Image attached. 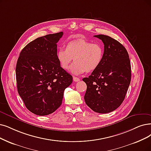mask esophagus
Returning <instances> with one entry per match:
<instances>
[{
    "instance_id": "esophagus-1",
    "label": "esophagus",
    "mask_w": 151,
    "mask_h": 151,
    "mask_svg": "<svg viewBox=\"0 0 151 151\" xmlns=\"http://www.w3.org/2000/svg\"><path fill=\"white\" fill-rule=\"evenodd\" d=\"M73 80L74 82H79L80 81V79L79 77H73Z\"/></svg>"
}]
</instances>
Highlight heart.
<instances>
[{"mask_svg":"<svg viewBox=\"0 0 151 151\" xmlns=\"http://www.w3.org/2000/svg\"><path fill=\"white\" fill-rule=\"evenodd\" d=\"M104 56V49L102 45L82 38L68 42L65 50L59 49L57 52L59 64L64 70L69 69L74 58L75 63L71 71L75 74L95 70L102 63Z\"/></svg>","mask_w":151,"mask_h":151,"instance_id":"1","label":"heart"}]
</instances>
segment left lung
I'll list each match as a JSON object with an SVG mask.
<instances>
[{
	"label": "left lung",
	"mask_w": 151,
	"mask_h": 151,
	"mask_svg": "<svg viewBox=\"0 0 151 151\" xmlns=\"http://www.w3.org/2000/svg\"><path fill=\"white\" fill-rule=\"evenodd\" d=\"M104 44V56L100 65L82 81L87 84L86 104L99 113L115 110L122 105L129 86L131 63L126 48L106 35H95Z\"/></svg>",
	"instance_id": "left-lung-1"
}]
</instances>
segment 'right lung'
<instances>
[{
  "label": "right lung",
  "instance_id": "obj_1",
  "mask_svg": "<svg viewBox=\"0 0 151 151\" xmlns=\"http://www.w3.org/2000/svg\"><path fill=\"white\" fill-rule=\"evenodd\" d=\"M63 32L49 34L29 43L16 65L17 90L27 109L40 116L55 111L62 104L64 90L72 76L57 58V43Z\"/></svg>",
  "mask_w": 151,
  "mask_h": 151
}]
</instances>
